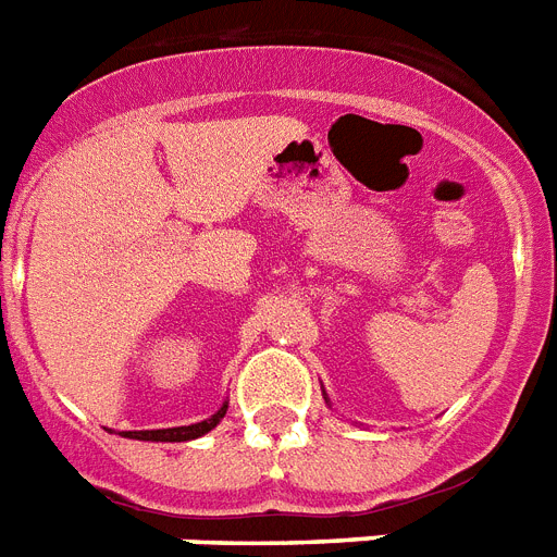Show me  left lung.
<instances>
[{"mask_svg":"<svg viewBox=\"0 0 557 557\" xmlns=\"http://www.w3.org/2000/svg\"><path fill=\"white\" fill-rule=\"evenodd\" d=\"M324 401H327V404H330V398H327V393H324Z\"/></svg>","mask_w":557,"mask_h":557,"instance_id":"left-lung-1","label":"left lung"}]
</instances>
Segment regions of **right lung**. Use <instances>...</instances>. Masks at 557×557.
I'll list each match as a JSON object with an SVG mask.
<instances>
[{"mask_svg": "<svg viewBox=\"0 0 557 557\" xmlns=\"http://www.w3.org/2000/svg\"><path fill=\"white\" fill-rule=\"evenodd\" d=\"M227 416V401L219 407L210 418L199 421V424H187V426H168V430H124L119 433L122 438H133V441H156V444H182V441H193L207 435L210 430H215V424Z\"/></svg>", "mask_w": 557, "mask_h": 557, "instance_id": "obj_1", "label": "right lung"}]
</instances>
